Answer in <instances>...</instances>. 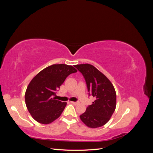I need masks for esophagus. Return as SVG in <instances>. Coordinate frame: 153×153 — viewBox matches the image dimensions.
Returning <instances> with one entry per match:
<instances>
[{
  "label": "esophagus",
  "instance_id": "34e87169",
  "mask_svg": "<svg viewBox=\"0 0 153 153\" xmlns=\"http://www.w3.org/2000/svg\"><path fill=\"white\" fill-rule=\"evenodd\" d=\"M71 103H72V104H74V105H78V104H79V102H78V101H71Z\"/></svg>",
  "mask_w": 153,
  "mask_h": 153
}]
</instances>
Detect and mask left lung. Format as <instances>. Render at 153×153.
Here are the masks:
<instances>
[{"instance_id": "8db88e82", "label": "left lung", "mask_w": 153, "mask_h": 153, "mask_svg": "<svg viewBox=\"0 0 153 153\" xmlns=\"http://www.w3.org/2000/svg\"><path fill=\"white\" fill-rule=\"evenodd\" d=\"M84 76L89 96L95 97L92 104L80 115L87 126L96 128L103 126L112 117L116 106V93L111 82L98 69L89 64L75 65Z\"/></svg>"}]
</instances>
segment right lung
<instances>
[{"label": "right lung", "instance_id": "add662e5", "mask_svg": "<svg viewBox=\"0 0 153 153\" xmlns=\"http://www.w3.org/2000/svg\"><path fill=\"white\" fill-rule=\"evenodd\" d=\"M76 72L72 66L53 64L32 78L27 88L25 100L29 113L37 122L48 124L60 117L67 103L55 100L54 96L67 76Z\"/></svg>", "mask_w": 153, "mask_h": 153}]
</instances>
